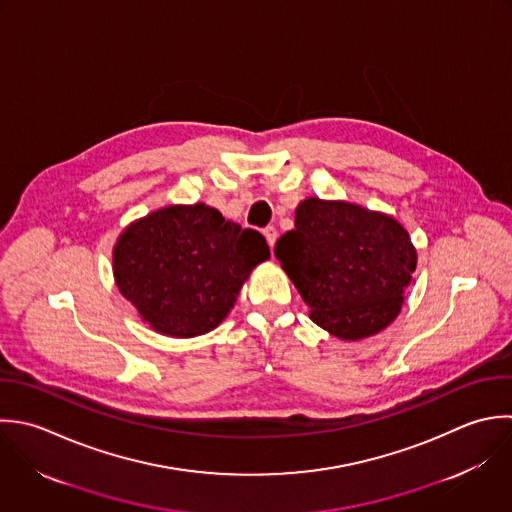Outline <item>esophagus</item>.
I'll use <instances>...</instances> for the list:
<instances>
[{
	"mask_svg": "<svg viewBox=\"0 0 512 512\" xmlns=\"http://www.w3.org/2000/svg\"><path fill=\"white\" fill-rule=\"evenodd\" d=\"M263 235H265V239H267V243H269V247H271V251H273L275 241H277V229H275V227H265V229H263Z\"/></svg>",
	"mask_w": 512,
	"mask_h": 512,
	"instance_id": "34e87169",
	"label": "esophagus"
}]
</instances>
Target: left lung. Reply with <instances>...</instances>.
I'll return each instance as SVG.
<instances>
[{"mask_svg": "<svg viewBox=\"0 0 512 512\" xmlns=\"http://www.w3.org/2000/svg\"><path fill=\"white\" fill-rule=\"evenodd\" d=\"M275 257L311 307V319L343 341L383 331L401 311L417 249L391 215L309 197Z\"/></svg>", "mask_w": 512, "mask_h": 512, "instance_id": "1", "label": "left lung"}]
</instances>
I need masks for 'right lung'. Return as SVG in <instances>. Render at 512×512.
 Returning <instances> with one entry per match:
<instances>
[{
  "label": "right lung",
  "instance_id": "obj_1",
  "mask_svg": "<svg viewBox=\"0 0 512 512\" xmlns=\"http://www.w3.org/2000/svg\"><path fill=\"white\" fill-rule=\"evenodd\" d=\"M267 259L259 231L225 221L205 203L169 205L125 227L113 247V275L153 331L185 339L213 331Z\"/></svg>",
  "mask_w": 512,
  "mask_h": 512
}]
</instances>
